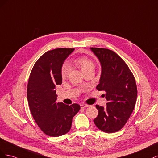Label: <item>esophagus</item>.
I'll use <instances>...</instances> for the list:
<instances>
[{"label":"esophagus","mask_w":158,"mask_h":158,"mask_svg":"<svg viewBox=\"0 0 158 158\" xmlns=\"http://www.w3.org/2000/svg\"><path fill=\"white\" fill-rule=\"evenodd\" d=\"M89 106L88 104H85V103H82V104H80V107L82 109H84V108H85V107H89Z\"/></svg>","instance_id":"obj_1"}]
</instances>
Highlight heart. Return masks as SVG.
<instances>
[{
	"label": "heart",
	"mask_w": 158,
	"mask_h": 158,
	"mask_svg": "<svg viewBox=\"0 0 158 158\" xmlns=\"http://www.w3.org/2000/svg\"><path fill=\"white\" fill-rule=\"evenodd\" d=\"M73 63L75 64L76 66L79 67L81 70L83 71V73H85V71L94 69L95 68V64L94 62L87 58L85 56H78L73 59ZM69 73V69L66 65H64L62 67L61 70V76L63 78H66L68 76Z\"/></svg>",
	"instance_id": "obj_1"
}]
</instances>
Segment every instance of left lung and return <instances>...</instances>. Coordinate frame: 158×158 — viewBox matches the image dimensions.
<instances>
[{"label": "left lung", "instance_id": "left-lung-1", "mask_svg": "<svg viewBox=\"0 0 158 158\" xmlns=\"http://www.w3.org/2000/svg\"><path fill=\"white\" fill-rule=\"evenodd\" d=\"M102 65V74L96 89L106 92L107 107L96 105L98 115L94 121L103 132L113 133L125 126L132 114L137 98L135 76L116 52L105 48L91 47Z\"/></svg>", "mask_w": 158, "mask_h": 158}]
</instances>
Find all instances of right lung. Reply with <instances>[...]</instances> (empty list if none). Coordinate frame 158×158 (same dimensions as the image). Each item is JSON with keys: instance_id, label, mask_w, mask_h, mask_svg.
Listing matches in <instances>:
<instances>
[{"instance_id": "obj_1", "label": "right lung", "mask_w": 158, "mask_h": 158, "mask_svg": "<svg viewBox=\"0 0 158 158\" xmlns=\"http://www.w3.org/2000/svg\"><path fill=\"white\" fill-rule=\"evenodd\" d=\"M74 50L58 48L47 51L36 61L28 80L27 98L31 113L38 127L49 136L67 133L80 109L77 103L69 106L56 102V86L62 84V65Z\"/></svg>"}]
</instances>
